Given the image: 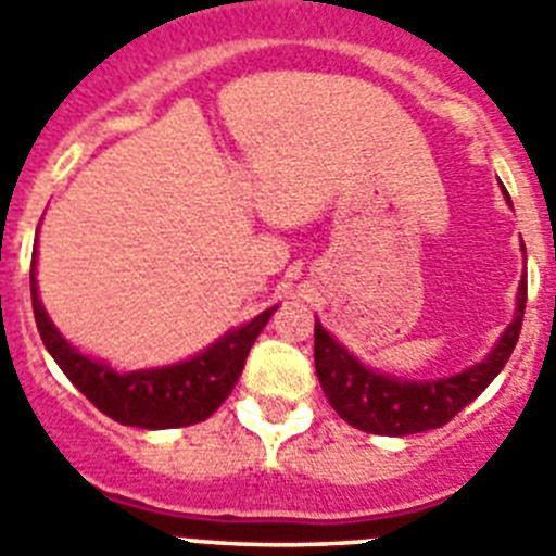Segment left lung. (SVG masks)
<instances>
[{"mask_svg": "<svg viewBox=\"0 0 556 556\" xmlns=\"http://www.w3.org/2000/svg\"><path fill=\"white\" fill-rule=\"evenodd\" d=\"M523 308H527V275L518 287V314L507 331L501 333L493 353L459 376L420 381V384L378 376L339 345L320 323H314L317 378H320L328 404L353 429L384 437H406L417 434V431L440 429L451 417L459 415L473 397L488 390L490 381L504 370L520 337Z\"/></svg>", "mask_w": 556, "mask_h": 556, "instance_id": "left-lung-1", "label": "left lung"}]
</instances>
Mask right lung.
Returning <instances> with one entry per match:
<instances>
[{"instance_id":"1","label":"right lung","mask_w":556,"mask_h":556,"mask_svg":"<svg viewBox=\"0 0 556 556\" xmlns=\"http://www.w3.org/2000/svg\"><path fill=\"white\" fill-rule=\"evenodd\" d=\"M29 292H33L38 333L68 381L102 415L113 417L122 426H139V429H178V426H194L214 415L242 376L244 358L255 337L262 333L275 312V306L267 308L248 326L225 333L217 345H211L208 351L189 358L184 365L119 376L102 362L77 353L55 331L38 301L36 269L29 273Z\"/></svg>"}]
</instances>
